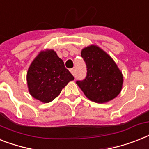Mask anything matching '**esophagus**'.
<instances>
[{
	"mask_svg": "<svg viewBox=\"0 0 149 149\" xmlns=\"http://www.w3.org/2000/svg\"><path fill=\"white\" fill-rule=\"evenodd\" d=\"M70 72L72 73V75H74V69H70Z\"/></svg>",
	"mask_w": 149,
	"mask_h": 149,
	"instance_id": "34e87169",
	"label": "esophagus"
}]
</instances>
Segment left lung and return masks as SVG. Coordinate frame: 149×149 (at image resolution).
I'll return each instance as SVG.
<instances>
[{
	"label": "left lung",
	"mask_w": 149,
	"mask_h": 149,
	"mask_svg": "<svg viewBox=\"0 0 149 149\" xmlns=\"http://www.w3.org/2000/svg\"><path fill=\"white\" fill-rule=\"evenodd\" d=\"M81 56L86 65V77L76 83L86 96L98 103L116 97L122 89L123 77L114 60L93 45L84 48Z\"/></svg>",
	"instance_id": "left-lung-1"
}]
</instances>
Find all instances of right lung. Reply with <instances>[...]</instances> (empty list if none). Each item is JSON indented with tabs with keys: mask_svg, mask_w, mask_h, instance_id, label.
I'll use <instances>...</instances> for the list:
<instances>
[{
	"mask_svg": "<svg viewBox=\"0 0 149 149\" xmlns=\"http://www.w3.org/2000/svg\"><path fill=\"white\" fill-rule=\"evenodd\" d=\"M27 85L33 97L49 102L57 97L67 83L74 77L54 50L41 52L29 67Z\"/></svg>",
	"mask_w": 149,
	"mask_h": 149,
	"instance_id": "add662e5",
	"label": "right lung"
}]
</instances>
